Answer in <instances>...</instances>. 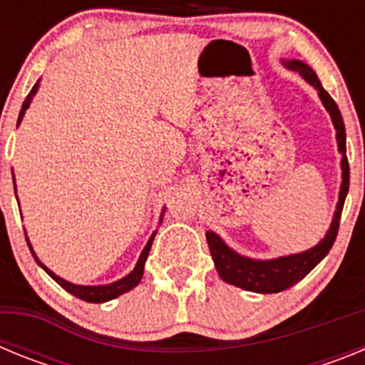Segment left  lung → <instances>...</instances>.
Here are the masks:
<instances>
[{"mask_svg": "<svg viewBox=\"0 0 365 365\" xmlns=\"http://www.w3.org/2000/svg\"><path fill=\"white\" fill-rule=\"evenodd\" d=\"M282 63L287 69L296 71L305 82L314 87L316 91H318V96H320L322 104H324V108L331 115V120H333L334 130H336L338 151L341 155V185L340 193H338L336 210H334L333 221H331V227H329L327 234L324 235V240L320 243L314 245L309 250H303V252L272 257V259H252V257L241 256L235 250H232L215 232L206 230V241H208V247H210L212 259H214V265L222 282L230 283L234 287H240V289H245V291L259 292V294H274V292H282L285 289H289V287L296 285L299 279L305 278L327 256L331 247H333L334 240H336L341 208H344V201H346V195L349 192V163H347L346 155V125H344V118H341V113L338 109L336 102L325 91L322 82L316 76V73L307 63H303L302 60H282Z\"/></svg>", "mask_w": 365, "mask_h": 365, "instance_id": "obj_1", "label": "left lung"}]
</instances>
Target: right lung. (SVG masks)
Masks as SVG:
<instances>
[{
    "label": "right lung",
    "mask_w": 365,
    "mask_h": 365,
    "mask_svg": "<svg viewBox=\"0 0 365 365\" xmlns=\"http://www.w3.org/2000/svg\"><path fill=\"white\" fill-rule=\"evenodd\" d=\"M38 87H40V80L34 83V87H32L31 93H29L27 98H25L24 106H21V111H19V117H18V125L21 124V120H24L25 111H27L29 106H31V102H32V98H34V95L38 93ZM14 192H16V180H14ZM16 199H18V197H16ZM18 205H19V202H18ZM164 210H166V208H164ZM164 210H163V214H160V222H163ZM155 234H157V230H155L153 234H151L150 240H148L146 247H144V250L140 252V256H138V261H137V265H135V269L131 270L128 276H124L122 279H118V282L108 283V285H76V283H71V282H67V279L60 278V276H56L53 270L47 269V267L41 263L40 257H38L36 252H34V248H32L31 241H29L27 232H25V240H27V245H29V248H31L32 257L36 259L38 265H40L41 269L45 270V272L49 274L51 278H53L54 282L58 283V285L62 287V289H66L67 292H71V294L76 296V298L83 299V302L104 303V302H109V299H113V298H118V296L124 294V292H128V291H131L133 287H137L138 283H140V279H143V274H144V263H146L148 254H150V248H151V243H153V240H155Z\"/></svg>",
    "instance_id": "add662e5"
}]
</instances>
